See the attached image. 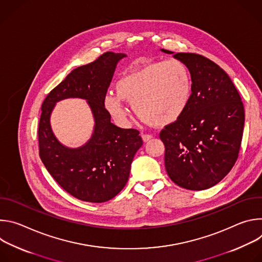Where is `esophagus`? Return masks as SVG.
Returning <instances> with one entry per match:
<instances>
[{
	"instance_id": "obj_1",
	"label": "esophagus",
	"mask_w": 262,
	"mask_h": 262,
	"mask_svg": "<svg viewBox=\"0 0 262 262\" xmlns=\"http://www.w3.org/2000/svg\"><path fill=\"white\" fill-rule=\"evenodd\" d=\"M142 139L144 142H148L150 139H152V135H149V134H144L142 135Z\"/></svg>"
}]
</instances>
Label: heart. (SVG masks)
Returning <instances> with one entry per match:
<instances>
[{"label": "heart", "mask_w": 262, "mask_h": 262, "mask_svg": "<svg viewBox=\"0 0 262 262\" xmlns=\"http://www.w3.org/2000/svg\"><path fill=\"white\" fill-rule=\"evenodd\" d=\"M116 92L107 93L103 105L118 123L125 124L133 103L135 113L145 122L166 126L177 121L189 106L192 79L185 64L176 59L149 63L123 76Z\"/></svg>", "instance_id": "heart-1"}]
</instances>
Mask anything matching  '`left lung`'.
<instances>
[{"instance_id":"8db88e82","label":"left lung","mask_w":262,"mask_h":262,"mask_svg":"<svg viewBox=\"0 0 262 262\" xmlns=\"http://www.w3.org/2000/svg\"><path fill=\"white\" fill-rule=\"evenodd\" d=\"M173 57L190 70L192 96L184 114L160 134L165 144V167L181 188L206 190L225 177L237 160L244 104L228 74L217 64L192 53Z\"/></svg>"}]
</instances>
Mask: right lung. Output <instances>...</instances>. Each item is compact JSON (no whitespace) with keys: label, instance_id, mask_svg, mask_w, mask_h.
<instances>
[{"label":"right lung","instance_id":"1","mask_svg":"<svg viewBox=\"0 0 262 262\" xmlns=\"http://www.w3.org/2000/svg\"><path fill=\"white\" fill-rule=\"evenodd\" d=\"M125 54L106 52L95 61L73 69L46 97L38 127L39 156L49 173L79 200L101 203L125 186L132 162L143 141L139 130L120 128L111 122L103 98L118 62ZM66 98L88 100L95 118L90 141L78 148L61 144L50 127L54 104Z\"/></svg>","mask_w":262,"mask_h":262}]
</instances>
